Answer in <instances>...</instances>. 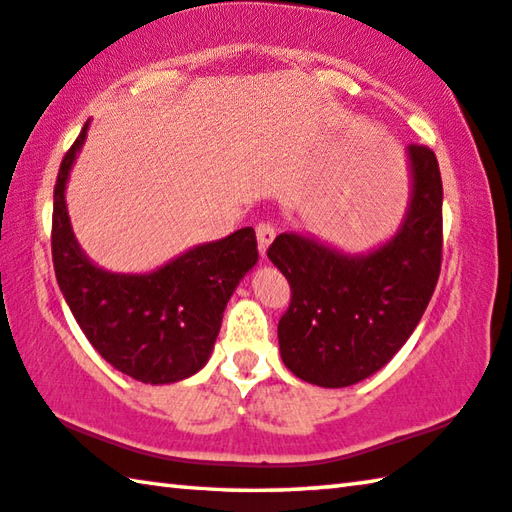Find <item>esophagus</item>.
I'll return each mask as SVG.
<instances>
[{
    "instance_id": "obj_1",
    "label": "esophagus",
    "mask_w": 512,
    "mask_h": 512,
    "mask_svg": "<svg viewBox=\"0 0 512 512\" xmlns=\"http://www.w3.org/2000/svg\"><path fill=\"white\" fill-rule=\"evenodd\" d=\"M255 235H257L259 253H262V257H266V250H268V246H271V241L275 239V228H273V223H268V221H259V223L255 225Z\"/></svg>"
}]
</instances>
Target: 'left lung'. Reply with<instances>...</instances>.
I'll use <instances>...</instances> for the list:
<instances>
[{
  "instance_id": "1",
  "label": "left lung",
  "mask_w": 512,
  "mask_h": 512,
  "mask_svg": "<svg viewBox=\"0 0 512 512\" xmlns=\"http://www.w3.org/2000/svg\"><path fill=\"white\" fill-rule=\"evenodd\" d=\"M411 205L397 235L370 255H343L284 232L268 259L291 284L277 323L282 361L309 384L343 388L395 357L427 309L443 262V180L436 153L409 144Z\"/></svg>"
}]
</instances>
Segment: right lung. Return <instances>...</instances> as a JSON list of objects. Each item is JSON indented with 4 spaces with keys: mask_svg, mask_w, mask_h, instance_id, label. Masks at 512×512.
Segmentation results:
<instances>
[{
    "mask_svg": "<svg viewBox=\"0 0 512 512\" xmlns=\"http://www.w3.org/2000/svg\"><path fill=\"white\" fill-rule=\"evenodd\" d=\"M88 124L60 162L51 216L58 287L83 334L110 366L144 384H173L201 370L219 336L232 291L257 262L253 228L203 244L149 275L94 266L74 239L65 183Z\"/></svg>",
    "mask_w": 512,
    "mask_h": 512,
    "instance_id": "right-lung-1",
    "label": "right lung"
}]
</instances>
